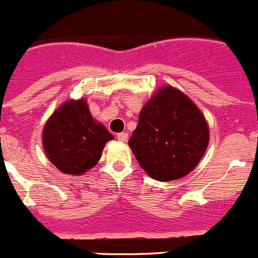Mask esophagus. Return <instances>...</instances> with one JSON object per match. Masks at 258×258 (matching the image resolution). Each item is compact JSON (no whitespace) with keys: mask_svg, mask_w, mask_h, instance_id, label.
I'll use <instances>...</instances> for the list:
<instances>
[{"mask_svg":"<svg viewBox=\"0 0 258 258\" xmlns=\"http://www.w3.org/2000/svg\"><path fill=\"white\" fill-rule=\"evenodd\" d=\"M117 139H118L119 141L124 142V141H127V139H128V135H127L126 132H121V134L117 135Z\"/></svg>","mask_w":258,"mask_h":258,"instance_id":"esophagus-1","label":"esophagus"}]
</instances>
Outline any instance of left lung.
Segmentation results:
<instances>
[{"instance_id":"left-lung-1","label":"left lung","mask_w":258,"mask_h":258,"mask_svg":"<svg viewBox=\"0 0 258 258\" xmlns=\"http://www.w3.org/2000/svg\"><path fill=\"white\" fill-rule=\"evenodd\" d=\"M208 144V124L202 112L172 87H162L145 104L128 140L140 166L159 181L189 174Z\"/></svg>"}]
</instances>
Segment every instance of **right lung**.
Listing matches in <instances>:
<instances>
[{"mask_svg": "<svg viewBox=\"0 0 258 258\" xmlns=\"http://www.w3.org/2000/svg\"><path fill=\"white\" fill-rule=\"evenodd\" d=\"M113 136L94 121L86 101H68L54 112L42 131V144L50 161L61 172L81 175L102 156Z\"/></svg>", "mask_w": 258, "mask_h": 258, "instance_id": "obj_1", "label": "right lung"}]
</instances>
